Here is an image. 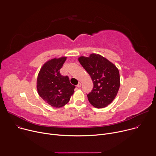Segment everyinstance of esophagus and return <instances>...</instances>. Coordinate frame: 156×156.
Returning a JSON list of instances; mask_svg holds the SVG:
<instances>
[{"label": "esophagus", "instance_id": "1", "mask_svg": "<svg viewBox=\"0 0 156 156\" xmlns=\"http://www.w3.org/2000/svg\"><path fill=\"white\" fill-rule=\"evenodd\" d=\"M81 83L79 82V83H78V84H77V86H77V87H81Z\"/></svg>", "mask_w": 156, "mask_h": 156}]
</instances>
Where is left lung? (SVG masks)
<instances>
[{
    "label": "left lung",
    "instance_id": "left-lung-1",
    "mask_svg": "<svg viewBox=\"0 0 156 156\" xmlns=\"http://www.w3.org/2000/svg\"><path fill=\"white\" fill-rule=\"evenodd\" d=\"M78 61L90 75L94 84L87 96L89 102L98 108L107 107L115 98L120 85L119 69L106 58L97 54L88 57L81 56Z\"/></svg>",
    "mask_w": 156,
    "mask_h": 156
}]
</instances>
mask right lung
<instances>
[{
  "mask_svg": "<svg viewBox=\"0 0 156 156\" xmlns=\"http://www.w3.org/2000/svg\"><path fill=\"white\" fill-rule=\"evenodd\" d=\"M66 59V57H62L47 61L41 68L37 78L38 94L46 103L55 108L67 104L75 88L67 76H63L60 73Z\"/></svg>",
  "mask_w": 156,
  "mask_h": 156,
  "instance_id": "1",
  "label": "right lung"
}]
</instances>
